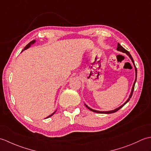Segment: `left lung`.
<instances>
[{"mask_svg":"<svg viewBox=\"0 0 151 151\" xmlns=\"http://www.w3.org/2000/svg\"><path fill=\"white\" fill-rule=\"evenodd\" d=\"M117 50H119V51H121V52H124V53H126L128 56H129L130 58V59L132 60V62H133V63H134V67H135V70H136V80H135V81H134V84H133V86H132V91H131V93H130V96H129V98L128 99V100L124 102V103L122 105V106H121L120 107H119V108H116V109H115V110H111V111H97V110H93V109H91V108H90L89 107H88L87 105H86L85 104V106L86 107H87L89 110H90L91 111H93V112H95V113H99V114H112V113H114V112H116L117 111H118L119 110V109H121L122 107L123 106H124L125 104H126L128 102H129V101H130V99L132 97V93H133V91H134V86H135V84H136V79H137V69H136V65H135V63H134V60H133V58H132V56L130 55V52H129V51H127L126 49H124V48L122 47L121 45L119 44V43H118L117 44Z\"/></svg>","mask_w":151,"mask_h":151,"instance_id":"left-lung-1","label":"left lung"}]
</instances>
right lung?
<instances>
[{
  "label": "right lung",
  "mask_w": 151,
  "mask_h": 151,
  "mask_svg": "<svg viewBox=\"0 0 151 151\" xmlns=\"http://www.w3.org/2000/svg\"><path fill=\"white\" fill-rule=\"evenodd\" d=\"M35 41H35V40H33V41H31V42H30L29 43H28V44L27 45L26 47H25L24 48V50H26V49H28V48H29V47H30V45H32V44H33V43H34L35 42ZM23 50H22V51H23ZM55 112H56V111H55ZM55 112H54V113H53V114H51V115H49V116H48V117H47V118H48V117H50V116H52V115H53V114H54V113H55Z\"/></svg>",
  "instance_id": "1"
}]
</instances>
